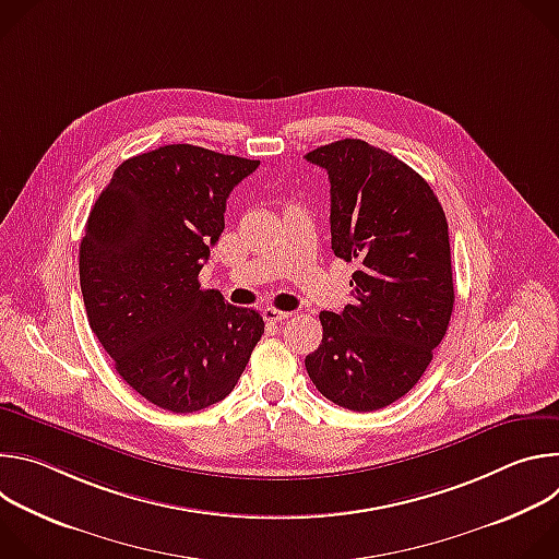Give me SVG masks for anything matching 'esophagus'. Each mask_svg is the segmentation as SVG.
I'll list each match as a JSON object with an SVG mask.
<instances>
[{
	"label": "esophagus",
	"instance_id": "34e87169",
	"mask_svg": "<svg viewBox=\"0 0 559 559\" xmlns=\"http://www.w3.org/2000/svg\"><path fill=\"white\" fill-rule=\"evenodd\" d=\"M289 316H292V311H283V309H276V307L263 309V318L267 323H283V321H287Z\"/></svg>",
	"mask_w": 559,
	"mask_h": 559
}]
</instances>
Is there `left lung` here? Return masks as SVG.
Here are the masks:
<instances>
[{
  "mask_svg": "<svg viewBox=\"0 0 559 559\" xmlns=\"http://www.w3.org/2000/svg\"><path fill=\"white\" fill-rule=\"evenodd\" d=\"M330 175L332 250L356 263L354 300L321 311L323 341L305 358L328 401L376 412L420 380L453 311L449 225L431 186L360 139L305 154Z\"/></svg>",
  "mask_w": 559,
  "mask_h": 559,
  "instance_id": "obj_1",
  "label": "left lung"
}]
</instances>
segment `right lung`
Returning <instances> with one entry per match:
<instances>
[{"instance_id":"obj_1","label":"right lung","mask_w":559,"mask_h":559,"mask_svg":"<svg viewBox=\"0 0 559 559\" xmlns=\"http://www.w3.org/2000/svg\"><path fill=\"white\" fill-rule=\"evenodd\" d=\"M259 162L190 143L123 162L95 201L79 248L88 323L119 376L152 405L201 412L234 389L263 316L201 289L225 201Z\"/></svg>"}]
</instances>
